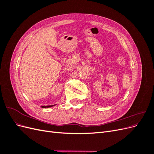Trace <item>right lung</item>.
<instances>
[{"label": "right lung", "mask_w": 154, "mask_h": 154, "mask_svg": "<svg viewBox=\"0 0 154 154\" xmlns=\"http://www.w3.org/2000/svg\"><path fill=\"white\" fill-rule=\"evenodd\" d=\"M56 105H48V106H42L41 107L42 108H50V107H52L53 106H54Z\"/></svg>", "instance_id": "add662e5"}]
</instances>
